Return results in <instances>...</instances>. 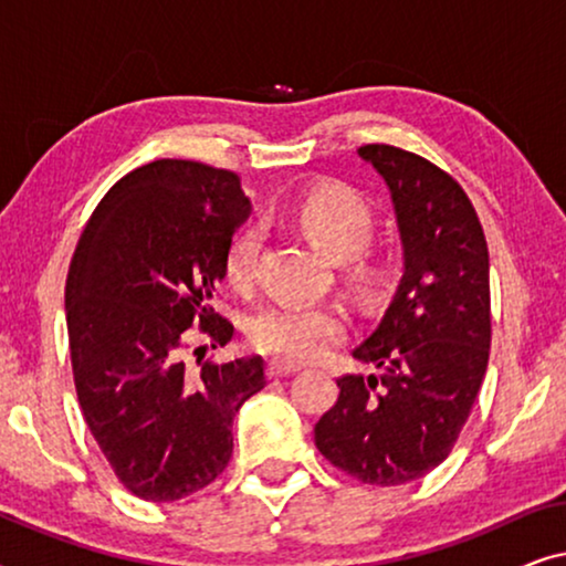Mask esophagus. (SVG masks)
Instances as JSON below:
<instances>
[{"label": "esophagus", "mask_w": 566, "mask_h": 566, "mask_svg": "<svg viewBox=\"0 0 566 566\" xmlns=\"http://www.w3.org/2000/svg\"><path fill=\"white\" fill-rule=\"evenodd\" d=\"M296 370H301L298 363L293 360H283V358H273L268 363V376L270 378H283V376H291L296 374Z\"/></svg>", "instance_id": "obj_1"}]
</instances>
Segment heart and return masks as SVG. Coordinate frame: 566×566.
I'll use <instances>...</instances> for the list:
<instances>
[{
  "instance_id": "obj_1",
  "label": "heart",
  "mask_w": 566,
  "mask_h": 566,
  "mask_svg": "<svg viewBox=\"0 0 566 566\" xmlns=\"http://www.w3.org/2000/svg\"><path fill=\"white\" fill-rule=\"evenodd\" d=\"M296 223L306 237L327 252L332 260H353L366 252L374 239L376 216L358 192L324 185L306 192L293 208ZM260 250V231L247 227L229 239L223 252V277L244 289L252 281L254 258ZM355 277L360 283L374 281V270L366 262H355ZM345 332V314L322 301H270L250 319L252 343L270 355L285 360H312L327 350Z\"/></svg>"
}]
</instances>
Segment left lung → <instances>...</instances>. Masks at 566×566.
I'll use <instances>...</instances> for the list:
<instances>
[{"instance_id": "1", "label": "left lung", "mask_w": 566, "mask_h": 566, "mask_svg": "<svg viewBox=\"0 0 566 566\" xmlns=\"http://www.w3.org/2000/svg\"><path fill=\"white\" fill-rule=\"evenodd\" d=\"M381 175L401 239V281L353 350L376 374L343 376L314 428L324 459L363 484L415 482L443 463L490 360V252L461 185L412 151L360 146Z\"/></svg>"}]
</instances>
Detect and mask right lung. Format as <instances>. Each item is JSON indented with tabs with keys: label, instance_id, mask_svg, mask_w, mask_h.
I'll use <instances>...</instances> for the list:
<instances>
[{
	"label": "right lung",
	"instance_id": "add662e5",
	"mask_svg": "<svg viewBox=\"0 0 566 566\" xmlns=\"http://www.w3.org/2000/svg\"><path fill=\"white\" fill-rule=\"evenodd\" d=\"M250 213L234 172L157 159L107 190L76 244L66 277L76 397L115 476L142 500L211 484L234 451L239 407L265 389L258 355L198 370L182 360L190 327L213 347L234 335L211 301Z\"/></svg>",
	"mask_w": 566,
	"mask_h": 566
}]
</instances>
